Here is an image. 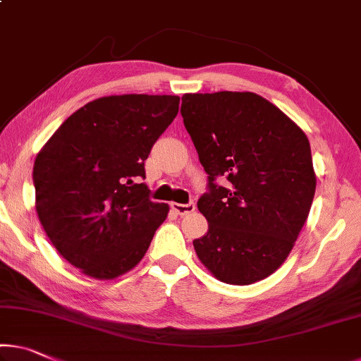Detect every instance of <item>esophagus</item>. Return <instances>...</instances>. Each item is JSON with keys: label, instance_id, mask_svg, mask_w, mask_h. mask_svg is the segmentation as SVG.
<instances>
[{"label": "esophagus", "instance_id": "esophagus-1", "mask_svg": "<svg viewBox=\"0 0 361 361\" xmlns=\"http://www.w3.org/2000/svg\"><path fill=\"white\" fill-rule=\"evenodd\" d=\"M171 208H173L174 212L179 214V216H185L188 213L195 212V204H193V203H185V204H182V203H171Z\"/></svg>", "mask_w": 361, "mask_h": 361}]
</instances>
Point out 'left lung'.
<instances>
[{
  "instance_id": "obj_1",
  "label": "left lung",
  "mask_w": 361,
  "mask_h": 361,
  "mask_svg": "<svg viewBox=\"0 0 361 361\" xmlns=\"http://www.w3.org/2000/svg\"><path fill=\"white\" fill-rule=\"evenodd\" d=\"M180 114L208 174L209 192L197 203L208 232L193 240L197 257L226 284L262 281L289 257L312 208L308 138L252 92L185 93Z\"/></svg>"
}]
</instances>
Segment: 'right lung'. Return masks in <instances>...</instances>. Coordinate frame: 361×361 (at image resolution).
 Instances as JSON below:
<instances>
[{"label": "right lung", "instance_id": "right-lung-1", "mask_svg": "<svg viewBox=\"0 0 361 361\" xmlns=\"http://www.w3.org/2000/svg\"><path fill=\"white\" fill-rule=\"evenodd\" d=\"M176 95H111L71 114L33 164L38 219L66 262L93 279L126 274L169 213L149 200L145 159L179 111Z\"/></svg>", "mask_w": 361, "mask_h": 361}]
</instances>
